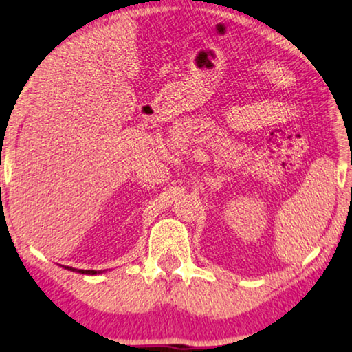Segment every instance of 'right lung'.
Segmentation results:
<instances>
[{
  "instance_id": "add662e5",
  "label": "right lung",
  "mask_w": 352,
  "mask_h": 352,
  "mask_svg": "<svg viewBox=\"0 0 352 352\" xmlns=\"http://www.w3.org/2000/svg\"><path fill=\"white\" fill-rule=\"evenodd\" d=\"M66 270L69 271H76V273H81V274H99L102 271H96V270H76V268H71V266H65Z\"/></svg>"
}]
</instances>
